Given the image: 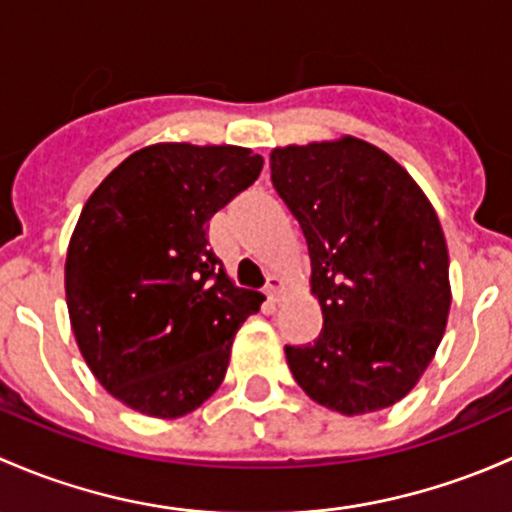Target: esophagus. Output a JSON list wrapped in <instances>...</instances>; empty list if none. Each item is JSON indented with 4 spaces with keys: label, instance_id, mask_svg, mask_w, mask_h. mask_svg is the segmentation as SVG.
I'll return each mask as SVG.
<instances>
[{
    "label": "esophagus",
    "instance_id": "esophagus-1",
    "mask_svg": "<svg viewBox=\"0 0 512 512\" xmlns=\"http://www.w3.org/2000/svg\"><path fill=\"white\" fill-rule=\"evenodd\" d=\"M281 288H283L281 278H278V276H268L266 295L273 300V303H278V298H281Z\"/></svg>",
    "mask_w": 512,
    "mask_h": 512
}]
</instances>
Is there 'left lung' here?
Here are the masks:
<instances>
[{
	"label": "left lung",
	"mask_w": 512,
	"mask_h": 512,
	"mask_svg": "<svg viewBox=\"0 0 512 512\" xmlns=\"http://www.w3.org/2000/svg\"><path fill=\"white\" fill-rule=\"evenodd\" d=\"M271 179L308 241L323 310L313 345L286 347L295 382L345 416L397 404L416 387L451 308L449 249L412 175L370 142L276 147Z\"/></svg>",
	"instance_id": "left-lung-1"
}]
</instances>
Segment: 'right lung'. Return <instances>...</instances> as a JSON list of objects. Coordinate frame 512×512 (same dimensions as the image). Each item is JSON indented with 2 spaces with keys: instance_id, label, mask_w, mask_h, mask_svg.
<instances>
[{
  "instance_id": "right-lung-1",
  "label": "right lung",
  "mask_w": 512,
  "mask_h": 512,
  "mask_svg": "<svg viewBox=\"0 0 512 512\" xmlns=\"http://www.w3.org/2000/svg\"><path fill=\"white\" fill-rule=\"evenodd\" d=\"M261 167L249 147L157 142L88 197L66 254L68 318L125 407L177 419L224 382L236 330L266 298L231 283L207 229Z\"/></svg>"
}]
</instances>
